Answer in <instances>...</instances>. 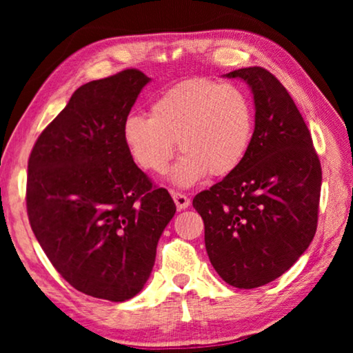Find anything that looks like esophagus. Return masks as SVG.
Listing matches in <instances>:
<instances>
[{"label": "esophagus", "instance_id": "esophagus-1", "mask_svg": "<svg viewBox=\"0 0 353 353\" xmlns=\"http://www.w3.org/2000/svg\"><path fill=\"white\" fill-rule=\"evenodd\" d=\"M172 197H173V201H175L178 210H185V209H188V207H190V204H191L190 197H188L186 194H181V192H175V191H173V192H172Z\"/></svg>", "mask_w": 353, "mask_h": 353}]
</instances>
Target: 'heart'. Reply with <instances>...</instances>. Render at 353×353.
Wrapping results in <instances>:
<instances>
[{
  "label": "heart",
  "instance_id": "obj_1",
  "mask_svg": "<svg viewBox=\"0 0 353 353\" xmlns=\"http://www.w3.org/2000/svg\"><path fill=\"white\" fill-rule=\"evenodd\" d=\"M255 114L244 90L205 79L181 81L151 104V115L123 120L125 148L143 170L163 173L175 154L183 156L170 173L173 185L190 188L207 173H233L254 139Z\"/></svg>",
  "mask_w": 353,
  "mask_h": 353
}]
</instances>
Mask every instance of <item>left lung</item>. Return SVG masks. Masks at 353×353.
I'll use <instances>...</instances> for the list:
<instances>
[{
  "mask_svg": "<svg viewBox=\"0 0 353 353\" xmlns=\"http://www.w3.org/2000/svg\"><path fill=\"white\" fill-rule=\"evenodd\" d=\"M225 77L249 85L255 130L233 173L197 194L205 249L220 278L239 289L268 284L288 272L316 231L321 165L296 103L262 67Z\"/></svg>",
  "mask_w": 353,
  "mask_h": 353,
  "instance_id": "1",
  "label": "left lung"
}]
</instances>
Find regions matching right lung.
Here are the masks:
<instances>
[{"mask_svg": "<svg viewBox=\"0 0 353 353\" xmlns=\"http://www.w3.org/2000/svg\"><path fill=\"white\" fill-rule=\"evenodd\" d=\"M151 79L127 69L81 85L28 159L35 238L77 291L110 302L137 296L176 207L125 148L123 120Z\"/></svg>", "mask_w": 353, "mask_h": 353, "instance_id": "right-lung-1", "label": "right lung"}]
</instances>
